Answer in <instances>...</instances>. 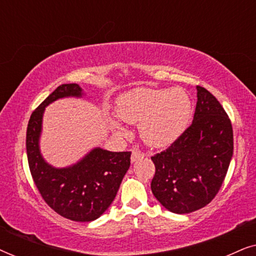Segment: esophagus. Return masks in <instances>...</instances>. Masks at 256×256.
Here are the masks:
<instances>
[{"label":"esophagus","mask_w":256,"mask_h":256,"mask_svg":"<svg viewBox=\"0 0 256 256\" xmlns=\"http://www.w3.org/2000/svg\"><path fill=\"white\" fill-rule=\"evenodd\" d=\"M143 157H144V154H143L142 152H140L138 149H134L132 152V157H130L132 162H136V160L140 158H143Z\"/></svg>","instance_id":"obj_1"}]
</instances>
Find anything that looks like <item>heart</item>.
Returning <instances> with one entry per match:
<instances>
[{
    "mask_svg": "<svg viewBox=\"0 0 256 256\" xmlns=\"http://www.w3.org/2000/svg\"><path fill=\"white\" fill-rule=\"evenodd\" d=\"M118 116L129 124H140V134L146 144L166 146L183 134L192 115V101L186 90L140 87L122 94L116 104ZM115 130L124 132L120 124Z\"/></svg>",
    "mask_w": 256,
    "mask_h": 256,
    "instance_id": "b5f03b06",
    "label": "heart"
}]
</instances>
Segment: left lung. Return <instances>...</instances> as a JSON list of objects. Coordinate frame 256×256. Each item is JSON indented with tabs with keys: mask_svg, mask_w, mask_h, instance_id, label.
<instances>
[{
	"mask_svg": "<svg viewBox=\"0 0 256 256\" xmlns=\"http://www.w3.org/2000/svg\"><path fill=\"white\" fill-rule=\"evenodd\" d=\"M192 124L166 150L152 156V191L164 208L184 214L204 208L218 194L233 155V129L216 96L197 86Z\"/></svg>",
	"mask_w": 256,
	"mask_h": 256,
	"instance_id": "8db88e82",
	"label": "left lung"
}]
</instances>
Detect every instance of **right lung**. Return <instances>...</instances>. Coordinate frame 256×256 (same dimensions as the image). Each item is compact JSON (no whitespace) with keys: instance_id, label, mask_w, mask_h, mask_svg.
Returning <instances> with one entry per match:
<instances>
[{"instance_id":"add662e5","label":"right lung","mask_w":256,"mask_h":256,"mask_svg":"<svg viewBox=\"0 0 256 256\" xmlns=\"http://www.w3.org/2000/svg\"><path fill=\"white\" fill-rule=\"evenodd\" d=\"M76 84L57 87L31 114L26 129V155L31 176L44 202L73 222H92L110 208L130 166V152L96 148L74 166L56 169L42 157L38 140L45 107L65 96H82Z\"/></svg>"}]
</instances>
